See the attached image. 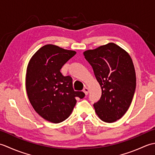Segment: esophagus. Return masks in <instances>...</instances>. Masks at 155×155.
<instances>
[{"instance_id": "1", "label": "esophagus", "mask_w": 155, "mask_h": 155, "mask_svg": "<svg viewBox=\"0 0 155 155\" xmlns=\"http://www.w3.org/2000/svg\"><path fill=\"white\" fill-rule=\"evenodd\" d=\"M83 92H84L85 94L87 95L88 94V92H89V90H88V88L87 87H84V89H83Z\"/></svg>"}]
</instances>
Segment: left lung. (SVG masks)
I'll use <instances>...</instances> for the list:
<instances>
[{
	"mask_svg": "<svg viewBox=\"0 0 155 155\" xmlns=\"http://www.w3.org/2000/svg\"><path fill=\"white\" fill-rule=\"evenodd\" d=\"M93 67L102 89V95L93 104L98 117L114 123L129 108L136 88V73L130 56L119 46L110 42L83 52Z\"/></svg>",
	"mask_w": 155,
	"mask_h": 155,
	"instance_id": "8db88e82",
	"label": "left lung"
}]
</instances>
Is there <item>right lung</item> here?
Instances as JSON below:
<instances>
[{"label": "right lung", "instance_id": "obj_1", "mask_svg": "<svg viewBox=\"0 0 155 155\" xmlns=\"http://www.w3.org/2000/svg\"><path fill=\"white\" fill-rule=\"evenodd\" d=\"M76 52L54 45L42 47L31 57L26 74V90L35 110L52 123H59L70 116L76 98L84 93L74 91L70 76L64 77L61 69Z\"/></svg>", "mask_w": 155, "mask_h": 155}]
</instances>
